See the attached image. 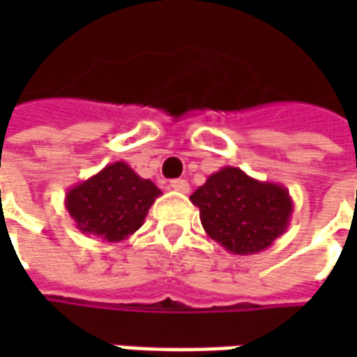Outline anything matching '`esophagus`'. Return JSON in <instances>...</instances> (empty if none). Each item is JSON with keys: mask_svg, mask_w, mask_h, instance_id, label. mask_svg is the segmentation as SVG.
<instances>
[{"mask_svg": "<svg viewBox=\"0 0 357 357\" xmlns=\"http://www.w3.org/2000/svg\"><path fill=\"white\" fill-rule=\"evenodd\" d=\"M171 188L172 190H176V192L186 195V192L190 190V185H188V181H185V178H174V181H171Z\"/></svg>", "mask_w": 357, "mask_h": 357, "instance_id": "esophagus-1", "label": "esophagus"}]
</instances>
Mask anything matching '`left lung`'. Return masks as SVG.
I'll return each instance as SVG.
<instances>
[{"mask_svg":"<svg viewBox=\"0 0 357 357\" xmlns=\"http://www.w3.org/2000/svg\"><path fill=\"white\" fill-rule=\"evenodd\" d=\"M190 200L199 206L206 234L227 252L248 256L266 250L290 227L294 202L278 183L256 181L236 167H222Z\"/></svg>","mask_w":357,"mask_h":357,"instance_id":"left-lung-1","label":"left lung"}]
</instances>
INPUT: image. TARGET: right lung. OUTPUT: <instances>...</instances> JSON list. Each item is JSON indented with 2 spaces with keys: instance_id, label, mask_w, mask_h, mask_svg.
I'll return each instance as SVG.
<instances>
[{
  "instance_id": "add662e5",
  "label": "right lung",
  "mask_w": 357,
  "mask_h": 357,
  "mask_svg": "<svg viewBox=\"0 0 357 357\" xmlns=\"http://www.w3.org/2000/svg\"><path fill=\"white\" fill-rule=\"evenodd\" d=\"M160 195L153 181L141 178L127 162L117 160L71 186L65 195V208L83 234L121 242L143 227L149 208Z\"/></svg>"
}]
</instances>
